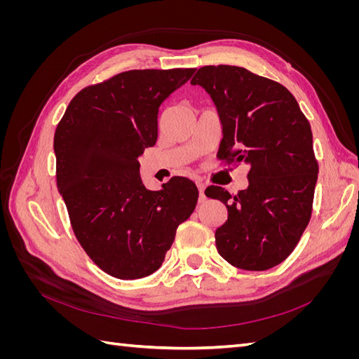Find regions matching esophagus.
I'll list each match as a JSON object with an SVG mask.
<instances>
[{
    "instance_id": "1",
    "label": "esophagus",
    "mask_w": 359,
    "mask_h": 359,
    "mask_svg": "<svg viewBox=\"0 0 359 359\" xmlns=\"http://www.w3.org/2000/svg\"><path fill=\"white\" fill-rule=\"evenodd\" d=\"M198 189H199V198H201V201H203L205 199V184L203 182H198Z\"/></svg>"
}]
</instances>
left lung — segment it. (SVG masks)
Masks as SVG:
<instances>
[{"mask_svg":"<svg viewBox=\"0 0 359 359\" xmlns=\"http://www.w3.org/2000/svg\"><path fill=\"white\" fill-rule=\"evenodd\" d=\"M191 85L210 94L222 123L219 158L245 163L248 187L222 201L227 220L215 245L231 265L247 271L273 268L293 252L310 222L319 166L307 118L287 88L236 66H205Z\"/></svg>","mask_w":359,"mask_h":359,"instance_id":"left-lung-1","label":"left lung"}]
</instances>
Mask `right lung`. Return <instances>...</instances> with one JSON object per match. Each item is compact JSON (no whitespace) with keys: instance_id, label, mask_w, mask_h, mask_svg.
I'll return each instance as SVG.
<instances>
[{"instance_id":"obj_1","label":"right lung","mask_w":359,"mask_h":359,"mask_svg":"<svg viewBox=\"0 0 359 359\" xmlns=\"http://www.w3.org/2000/svg\"><path fill=\"white\" fill-rule=\"evenodd\" d=\"M196 69L130 70L73 97L53 151L73 232L93 262L121 280L156 273L196 206L194 182L147 190L139 156L156 145L158 107Z\"/></svg>"}]
</instances>
